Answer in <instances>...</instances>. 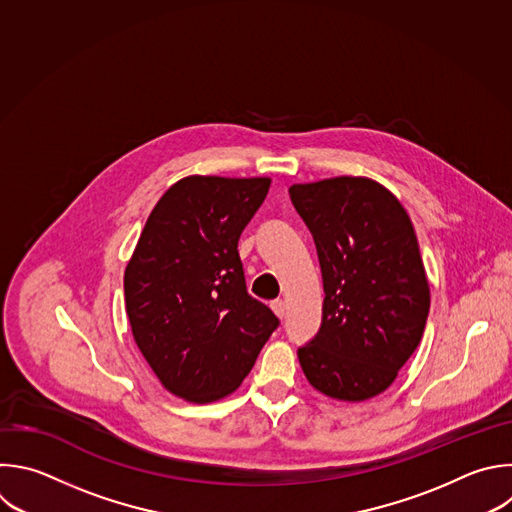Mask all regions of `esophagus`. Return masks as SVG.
I'll return each mask as SVG.
<instances>
[{
  "label": "esophagus",
  "instance_id": "1",
  "mask_svg": "<svg viewBox=\"0 0 512 512\" xmlns=\"http://www.w3.org/2000/svg\"><path fill=\"white\" fill-rule=\"evenodd\" d=\"M271 309H273V313H275L279 319H283V317H285V311H287L285 301H281V299L273 301V303H271Z\"/></svg>",
  "mask_w": 512,
  "mask_h": 512
}]
</instances>
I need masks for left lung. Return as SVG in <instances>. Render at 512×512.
<instances>
[{
    "instance_id": "8db88e82",
    "label": "left lung",
    "mask_w": 512,
    "mask_h": 512,
    "mask_svg": "<svg viewBox=\"0 0 512 512\" xmlns=\"http://www.w3.org/2000/svg\"><path fill=\"white\" fill-rule=\"evenodd\" d=\"M323 277L317 335L299 348L307 382L342 402H364L392 386L418 348L430 285L402 203L368 177L291 185Z\"/></svg>"
}]
</instances>
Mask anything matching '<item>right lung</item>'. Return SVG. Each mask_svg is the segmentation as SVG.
<instances>
[{"label":"right lung","instance_id":"obj_1","mask_svg":"<svg viewBox=\"0 0 512 512\" xmlns=\"http://www.w3.org/2000/svg\"><path fill=\"white\" fill-rule=\"evenodd\" d=\"M271 179L185 177L154 205L124 271L134 342L187 402L233 394L279 325L247 293L237 243Z\"/></svg>","mask_w":512,"mask_h":512}]
</instances>
